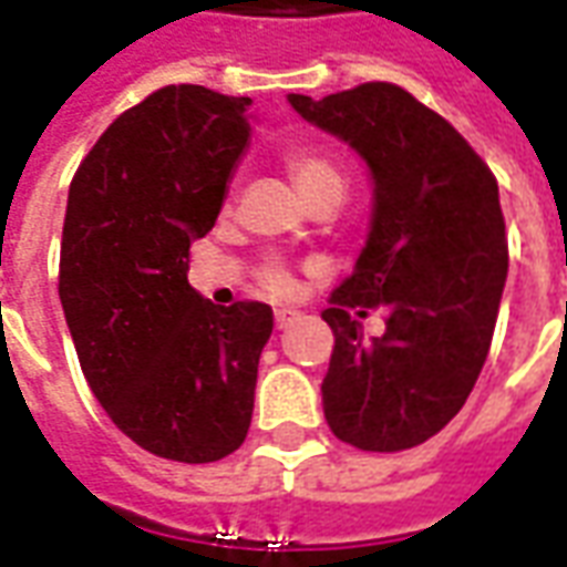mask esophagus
<instances>
[{
  "instance_id": "34e87169",
  "label": "esophagus",
  "mask_w": 567,
  "mask_h": 567,
  "mask_svg": "<svg viewBox=\"0 0 567 567\" xmlns=\"http://www.w3.org/2000/svg\"><path fill=\"white\" fill-rule=\"evenodd\" d=\"M297 322V312L295 310H279L276 312V328L285 331V328H291Z\"/></svg>"
}]
</instances>
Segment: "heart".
I'll return each instance as SVG.
<instances>
[{"label":"heart","mask_w":567,"mask_h":567,"mask_svg":"<svg viewBox=\"0 0 567 567\" xmlns=\"http://www.w3.org/2000/svg\"><path fill=\"white\" fill-rule=\"evenodd\" d=\"M288 172L295 177L297 189H300V196L307 202H312L316 196H322V193H334L340 189L343 193V174L334 162H328L319 153H310V150H291L288 153ZM264 285L270 288L272 295H291L295 291V282H291V276L282 270V267H267L264 270Z\"/></svg>","instance_id":"1"}]
</instances>
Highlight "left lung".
Here are the masks:
<instances>
[{"mask_svg": "<svg viewBox=\"0 0 567 567\" xmlns=\"http://www.w3.org/2000/svg\"><path fill=\"white\" fill-rule=\"evenodd\" d=\"M288 104L334 134L371 174L368 239L322 319L334 352L324 421L362 451H405L457 414L476 386L506 282V227L488 165L405 89L368 82ZM388 310L364 340L359 318Z\"/></svg>", "mask_w": 567, "mask_h": 567, "instance_id": "1", "label": "left lung"}]
</instances>
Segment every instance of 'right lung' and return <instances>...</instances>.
Listing matches in <instances>:
<instances>
[{"mask_svg": "<svg viewBox=\"0 0 567 567\" xmlns=\"http://www.w3.org/2000/svg\"><path fill=\"white\" fill-rule=\"evenodd\" d=\"M251 97L153 91L101 134L66 196L61 307L110 421L141 449L215 463L251 426L272 310L217 307L187 282L251 144Z\"/></svg>", "mask_w": 567, "mask_h": 567, "instance_id": "right-lung-1", "label": "right lung"}]
</instances>
